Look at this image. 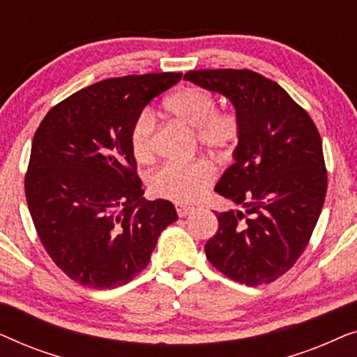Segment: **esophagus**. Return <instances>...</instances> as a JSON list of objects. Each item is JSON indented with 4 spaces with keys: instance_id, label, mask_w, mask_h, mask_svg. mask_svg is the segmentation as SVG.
Masks as SVG:
<instances>
[{
    "instance_id": "1",
    "label": "esophagus",
    "mask_w": 357,
    "mask_h": 357,
    "mask_svg": "<svg viewBox=\"0 0 357 357\" xmlns=\"http://www.w3.org/2000/svg\"><path fill=\"white\" fill-rule=\"evenodd\" d=\"M175 209H177V214L180 218H183V216H188L190 213L193 211V206H188V204H182V203H177L175 204Z\"/></svg>"
}]
</instances>
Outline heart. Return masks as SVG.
Here are the masks:
<instances>
[{
  "label": "heart",
  "mask_w": 357,
  "mask_h": 357,
  "mask_svg": "<svg viewBox=\"0 0 357 357\" xmlns=\"http://www.w3.org/2000/svg\"><path fill=\"white\" fill-rule=\"evenodd\" d=\"M165 110L195 130L197 141L204 149L224 155L231 153L238 136V119L232 112H218L214 96L202 87H187L165 100ZM158 126L151 110L136 116L130 133L131 153L139 164H151L155 158ZM214 178L208 160L169 162L151 174L149 188L160 198L177 203L195 202Z\"/></svg>",
  "instance_id": "heart-1"
}]
</instances>
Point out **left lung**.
<instances>
[{
	"instance_id": "obj_1",
	"label": "left lung",
	"mask_w": 357,
	"mask_h": 357,
	"mask_svg": "<svg viewBox=\"0 0 357 357\" xmlns=\"http://www.w3.org/2000/svg\"><path fill=\"white\" fill-rule=\"evenodd\" d=\"M183 79L231 100L238 119L234 162L214 192L245 213H218L204 245L231 280L260 286L291 270L324 208L326 169L319 130L275 81L250 70L188 71Z\"/></svg>"
}]
</instances>
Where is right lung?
<instances>
[{"mask_svg": "<svg viewBox=\"0 0 357 357\" xmlns=\"http://www.w3.org/2000/svg\"><path fill=\"white\" fill-rule=\"evenodd\" d=\"M182 73L112 77L56 104L33 135L26 199L43 248L73 281L123 286L148 266L160 232L178 219L167 199L146 202L130 133Z\"/></svg>", "mask_w": 357, "mask_h": 357, "instance_id": "1", "label": "right lung"}]
</instances>
